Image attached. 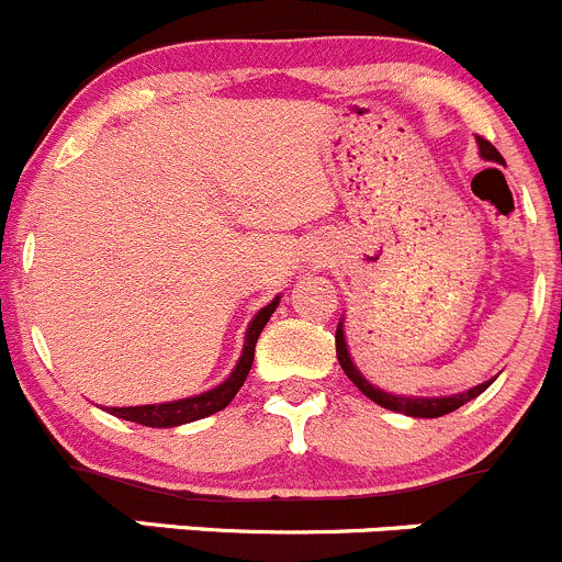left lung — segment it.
<instances>
[{
    "instance_id": "8db88e82",
    "label": "left lung",
    "mask_w": 562,
    "mask_h": 562,
    "mask_svg": "<svg viewBox=\"0 0 562 562\" xmlns=\"http://www.w3.org/2000/svg\"><path fill=\"white\" fill-rule=\"evenodd\" d=\"M477 149H481V155L486 160H494V164H505L503 155H499L497 149H494V144L486 142V138L477 136ZM336 355H338V363H341L344 374H347L349 380L355 382V387H358V391L363 393V396H369L371 402L380 404V407L393 409V413L409 415V418H440V415L453 413V409H459V407H462V404H468L475 396H481V393L486 391L488 385H492V380H488V382H481V385L470 387L468 393H453V396H440V398L393 396V393L380 391V387L371 385V382L366 380V376L360 374L358 369H355L352 358H349L347 338H344V330H341V322H338V327H336Z\"/></svg>"
}]
</instances>
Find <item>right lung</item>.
I'll return each mask as SVG.
<instances>
[{
	"instance_id": "1",
	"label": "right lung",
	"mask_w": 562,
	"mask_h": 562,
	"mask_svg": "<svg viewBox=\"0 0 562 562\" xmlns=\"http://www.w3.org/2000/svg\"><path fill=\"white\" fill-rule=\"evenodd\" d=\"M281 297H276L273 303L265 305L257 316L251 319L246 330V344H243V355L237 360L235 371L221 382L218 387L213 391H204L199 396L191 398H180V402H166V404H144V407H111L109 413L116 415L122 420H133V424H142V426H153V429H171V426H182V424H191V420H202L207 415L221 413L232 398L237 396V391L243 387L246 382L248 371H251L254 363V347H257V338L262 333V327L268 325L270 314L276 311Z\"/></svg>"
}]
</instances>
